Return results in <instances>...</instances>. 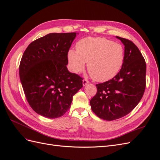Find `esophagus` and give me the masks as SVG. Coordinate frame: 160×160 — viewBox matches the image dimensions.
<instances>
[{
    "mask_svg": "<svg viewBox=\"0 0 160 160\" xmlns=\"http://www.w3.org/2000/svg\"><path fill=\"white\" fill-rule=\"evenodd\" d=\"M88 83H89V81L88 80H86V79H83V86L86 85Z\"/></svg>",
    "mask_w": 160,
    "mask_h": 160,
    "instance_id": "esophagus-1",
    "label": "esophagus"
}]
</instances>
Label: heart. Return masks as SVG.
I'll return each instance as SVG.
<instances>
[{
    "label": "heart",
    "instance_id": "obj_1",
    "mask_svg": "<svg viewBox=\"0 0 160 160\" xmlns=\"http://www.w3.org/2000/svg\"><path fill=\"white\" fill-rule=\"evenodd\" d=\"M67 58L71 70L83 71L88 62V70L94 80L107 81L118 73L124 61L122 45L103 37H86L77 42L76 51L69 49Z\"/></svg>",
    "mask_w": 160,
    "mask_h": 160
}]
</instances>
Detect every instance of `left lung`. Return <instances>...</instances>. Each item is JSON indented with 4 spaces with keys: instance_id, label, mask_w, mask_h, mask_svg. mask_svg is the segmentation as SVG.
I'll return each mask as SVG.
<instances>
[{
    "instance_id": "1",
    "label": "left lung",
    "mask_w": 160,
    "mask_h": 160,
    "mask_svg": "<svg viewBox=\"0 0 160 160\" xmlns=\"http://www.w3.org/2000/svg\"><path fill=\"white\" fill-rule=\"evenodd\" d=\"M125 46L124 61L113 79L97 84L90 101L92 111L101 119L112 121L128 115L139 103L146 89V64L133 42L116 37Z\"/></svg>"
}]
</instances>
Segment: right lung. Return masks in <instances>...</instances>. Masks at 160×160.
<instances>
[{"label": "right lung", "mask_w": 160, "mask_h": 160, "mask_svg": "<svg viewBox=\"0 0 160 160\" xmlns=\"http://www.w3.org/2000/svg\"><path fill=\"white\" fill-rule=\"evenodd\" d=\"M77 32L49 33L34 41L24 52L19 76L28 103L37 113L61 117L72 96L83 88V79L67 69V53Z\"/></svg>", "instance_id": "1"}]
</instances>
